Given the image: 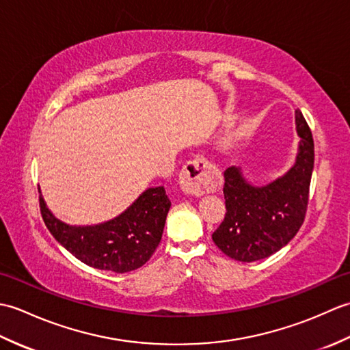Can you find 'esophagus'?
<instances>
[{"mask_svg": "<svg viewBox=\"0 0 350 350\" xmlns=\"http://www.w3.org/2000/svg\"><path fill=\"white\" fill-rule=\"evenodd\" d=\"M212 165L203 156L188 161L179 177L180 188L185 194L200 197L212 185Z\"/></svg>", "mask_w": 350, "mask_h": 350, "instance_id": "34e87169", "label": "esophagus"}]
</instances>
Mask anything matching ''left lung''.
Instances as JSON below:
<instances>
[{"instance_id":"obj_1","label":"left lung","mask_w":350,"mask_h":350,"mask_svg":"<svg viewBox=\"0 0 350 350\" xmlns=\"http://www.w3.org/2000/svg\"><path fill=\"white\" fill-rule=\"evenodd\" d=\"M298 153L293 167L271 183H250L239 167L224 171L226 218L215 230V245L237 262H257L293 239L306 218L314 167V143L299 109L295 111Z\"/></svg>"}]
</instances>
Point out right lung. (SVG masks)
<instances>
[{"label": "right lung", "mask_w": 350, "mask_h": 350, "mask_svg": "<svg viewBox=\"0 0 350 350\" xmlns=\"http://www.w3.org/2000/svg\"><path fill=\"white\" fill-rule=\"evenodd\" d=\"M42 218L55 241L81 262L100 271H135L161 242L171 207L165 188H148L118 217L94 226H70L55 218L39 197Z\"/></svg>", "instance_id": "right-lung-1"}]
</instances>
